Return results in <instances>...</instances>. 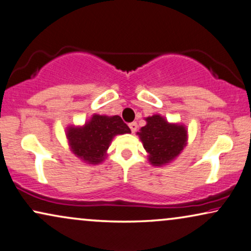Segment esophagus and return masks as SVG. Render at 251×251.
<instances>
[{
	"mask_svg": "<svg viewBox=\"0 0 251 251\" xmlns=\"http://www.w3.org/2000/svg\"><path fill=\"white\" fill-rule=\"evenodd\" d=\"M128 126H129V128H131L132 133H135V132H136V129H138V124H136L135 122L131 123V124H129Z\"/></svg>",
	"mask_w": 251,
	"mask_h": 251,
	"instance_id": "obj_1",
	"label": "esophagus"
}]
</instances>
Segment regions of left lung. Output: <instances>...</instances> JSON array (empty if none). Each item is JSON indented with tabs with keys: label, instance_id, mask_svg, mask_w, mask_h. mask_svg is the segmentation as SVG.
Returning <instances> with one entry per match:
<instances>
[{
	"label": "left lung",
	"instance_id": "1",
	"mask_svg": "<svg viewBox=\"0 0 251 251\" xmlns=\"http://www.w3.org/2000/svg\"><path fill=\"white\" fill-rule=\"evenodd\" d=\"M145 120L146 126L136 134L148 152L149 163L153 166L170 164L187 146V127L180 123H169L160 115L147 117Z\"/></svg>",
	"mask_w": 251,
	"mask_h": 251
}]
</instances>
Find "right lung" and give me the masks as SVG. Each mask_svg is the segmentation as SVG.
I'll list each match as a JSON object with an SVG mask.
<instances>
[{
	"instance_id": "right-lung-1",
	"label": "right lung",
	"mask_w": 251,
	"mask_h": 251,
	"mask_svg": "<svg viewBox=\"0 0 251 251\" xmlns=\"http://www.w3.org/2000/svg\"><path fill=\"white\" fill-rule=\"evenodd\" d=\"M126 133L131 129L119 116L94 113L81 126H68L65 135L73 155L87 164L98 165L106 158L112 139Z\"/></svg>"
}]
</instances>
